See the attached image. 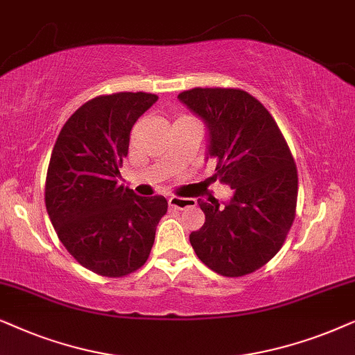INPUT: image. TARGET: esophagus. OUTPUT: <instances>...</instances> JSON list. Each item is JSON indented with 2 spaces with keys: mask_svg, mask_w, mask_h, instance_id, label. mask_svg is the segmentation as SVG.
<instances>
[{
  "mask_svg": "<svg viewBox=\"0 0 355 355\" xmlns=\"http://www.w3.org/2000/svg\"><path fill=\"white\" fill-rule=\"evenodd\" d=\"M168 205L172 206L173 209L182 211V209H185V207L195 206L196 201L193 200V198H177V196H173V198H170V200H168Z\"/></svg>",
  "mask_w": 355,
  "mask_h": 355,
  "instance_id": "34e87169",
  "label": "esophagus"
}]
</instances>
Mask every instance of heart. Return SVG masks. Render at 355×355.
<instances>
[{
    "instance_id": "heart-1",
    "label": "heart",
    "mask_w": 355,
    "mask_h": 355,
    "mask_svg": "<svg viewBox=\"0 0 355 355\" xmlns=\"http://www.w3.org/2000/svg\"><path fill=\"white\" fill-rule=\"evenodd\" d=\"M180 118H188V116H180ZM180 118H178V120H180Z\"/></svg>"
}]
</instances>
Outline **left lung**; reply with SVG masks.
Instances as JSON below:
<instances>
[{
    "instance_id": "obj_1",
    "label": "left lung",
    "mask_w": 355,
    "mask_h": 355,
    "mask_svg": "<svg viewBox=\"0 0 355 355\" xmlns=\"http://www.w3.org/2000/svg\"><path fill=\"white\" fill-rule=\"evenodd\" d=\"M178 101L205 121L212 180L234 190L230 201L198 200L206 220L190 234L198 258L212 271L239 277L279 252L295 217L297 167L263 103L240 89H190Z\"/></svg>"
}]
</instances>
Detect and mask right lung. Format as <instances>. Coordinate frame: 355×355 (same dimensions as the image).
Wrapping results in <instances>:
<instances>
[{
	"mask_svg": "<svg viewBox=\"0 0 355 355\" xmlns=\"http://www.w3.org/2000/svg\"><path fill=\"white\" fill-rule=\"evenodd\" d=\"M146 92H118L79 107L51 153L45 206L66 250L107 277L135 272L149 258L164 196H138L118 185L136 120L157 102Z\"/></svg>",
	"mask_w": 355,
	"mask_h": 355,
	"instance_id": "add662e5",
	"label": "right lung"
}]
</instances>
